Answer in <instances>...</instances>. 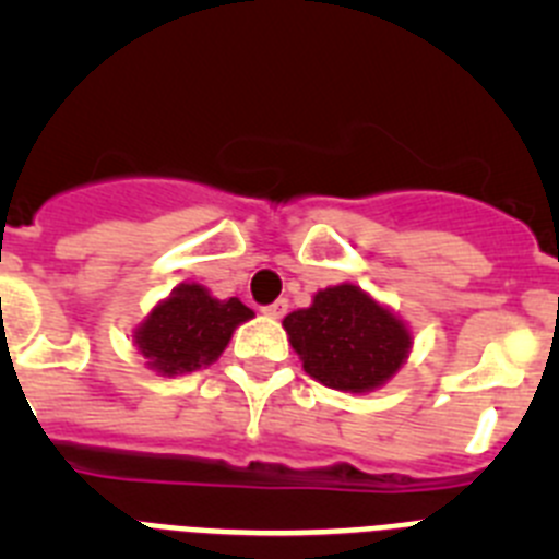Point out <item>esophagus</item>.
Segmentation results:
<instances>
[{"label":"esophagus","instance_id":"obj_1","mask_svg":"<svg viewBox=\"0 0 559 559\" xmlns=\"http://www.w3.org/2000/svg\"><path fill=\"white\" fill-rule=\"evenodd\" d=\"M285 310H288V302H285V299H276V302L265 305V308H263V313L269 316V319H283V316H285Z\"/></svg>","mask_w":559,"mask_h":559}]
</instances>
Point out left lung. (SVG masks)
Listing matches in <instances>:
<instances>
[{
  "label": "left lung",
  "mask_w": 559,
  "mask_h": 559,
  "mask_svg": "<svg viewBox=\"0 0 559 559\" xmlns=\"http://www.w3.org/2000/svg\"><path fill=\"white\" fill-rule=\"evenodd\" d=\"M290 344L310 378L341 392H369L406 360L412 335L397 316L355 285H335L285 316Z\"/></svg>",
  "instance_id": "obj_1"
}]
</instances>
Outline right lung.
<instances>
[{
    "instance_id": "1",
    "label": "right lung",
    "mask_w": 559,
    "mask_h": 559,
    "mask_svg": "<svg viewBox=\"0 0 559 559\" xmlns=\"http://www.w3.org/2000/svg\"><path fill=\"white\" fill-rule=\"evenodd\" d=\"M251 316L235 296L221 302L201 285H181L167 302L153 308L133 341L156 372H192L218 358L229 344L231 330Z\"/></svg>"
}]
</instances>
